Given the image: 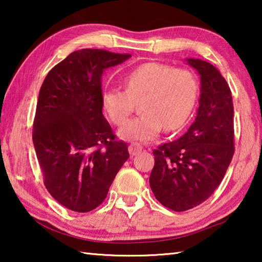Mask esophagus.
<instances>
[{"label":"esophagus","instance_id":"1","mask_svg":"<svg viewBox=\"0 0 262 262\" xmlns=\"http://www.w3.org/2000/svg\"><path fill=\"white\" fill-rule=\"evenodd\" d=\"M128 150H129V154L135 156V155L140 154L142 151V145L139 143H132L129 147H128Z\"/></svg>","mask_w":262,"mask_h":262}]
</instances>
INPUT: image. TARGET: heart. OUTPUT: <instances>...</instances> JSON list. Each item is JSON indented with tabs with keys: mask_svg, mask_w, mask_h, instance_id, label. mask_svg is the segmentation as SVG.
Returning <instances> with one entry per match:
<instances>
[{
	"mask_svg": "<svg viewBox=\"0 0 262 262\" xmlns=\"http://www.w3.org/2000/svg\"><path fill=\"white\" fill-rule=\"evenodd\" d=\"M125 91L108 89L101 94V106L114 125L121 126L139 103L141 114L127 122L119 135L122 139L148 142L164 128L183 127L198 103L199 82L186 69L159 62H147L123 78Z\"/></svg>",
	"mask_w": 262,
	"mask_h": 262,
	"instance_id": "1",
	"label": "heart"
}]
</instances>
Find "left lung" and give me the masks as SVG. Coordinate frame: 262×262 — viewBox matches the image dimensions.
Here are the masks:
<instances>
[{
  "label": "left lung",
  "mask_w": 262,
  "mask_h": 262,
  "mask_svg": "<svg viewBox=\"0 0 262 262\" xmlns=\"http://www.w3.org/2000/svg\"><path fill=\"white\" fill-rule=\"evenodd\" d=\"M201 79L195 121L178 140L154 150L149 183L164 207L185 211L205 202L223 180L234 154L231 90L220 70L186 59Z\"/></svg>",
  "instance_id": "left-lung-1"
}]
</instances>
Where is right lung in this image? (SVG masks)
<instances>
[{"mask_svg": "<svg viewBox=\"0 0 262 262\" xmlns=\"http://www.w3.org/2000/svg\"><path fill=\"white\" fill-rule=\"evenodd\" d=\"M130 54L104 50L73 52L53 68L39 91L33 145L43 184L68 209L88 212L101 205L129 158L103 115L101 77Z\"/></svg>", "mask_w": 262, "mask_h": 262, "instance_id": "right-lung-1", "label": "right lung"}]
</instances>
